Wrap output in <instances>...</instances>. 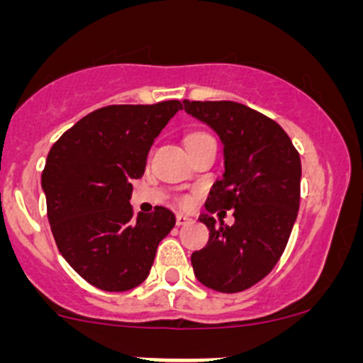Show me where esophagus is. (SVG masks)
<instances>
[{
	"instance_id": "1",
	"label": "esophagus",
	"mask_w": 363,
	"mask_h": 363,
	"mask_svg": "<svg viewBox=\"0 0 363 363\" xmlns=\"http://www.w3.org/2000/svg\"><path fill=\"white\" fill-rule=\"evenodd\" d=\"M175 223H177V226H184V225H189V223H191V219H189L188 216H184V214H177V218H175Z\"/></svg>"
}]
</instances>
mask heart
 I'll return each instance as SVG.
<instances>
[{"label": "heart", "instance_id": "b5f03b06", "mask_svg": "<svg viewBox=\"0 0 363 363\" xmlns=\"http://www.w3.org/2000/svg\"><path fill=\"white\" fill-rule=\"evenodd\" d=\"M205 137H208V135L200 133V131H196V133H189L188 137H186V147H188V145H191V144H195V142L202 140V138H205ZM189 202H191V200H189V199H181V205H182V207H186V205H189Z\"/></svg>", "mask_w": 363, "mask_h": 363}]
</instances>
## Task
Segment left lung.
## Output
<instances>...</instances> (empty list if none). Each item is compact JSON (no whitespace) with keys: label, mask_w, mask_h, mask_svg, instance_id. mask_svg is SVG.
<instances>
[{"label":"left lung","mask_w":363,"mask_h":363,"mask_svg":"<svg viewBox=\"0 0 363 363\" xmlns=\"http://www.w3.org/2000/svg\"><path fill=\"white\" fill-rule=\"evenodd\" d=\"M184 111L225 145V174L205 208L222 215L232 208L236 218L232 227L200 218L211 237L191 255L193 272L203 286L239 294L269 276L284 252L298 214L300 155L276 121L242 104L184 100Z\"/></svg>","instance_id":"obj_1"}]
</instances>
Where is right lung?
<instances>
[{"mask_svg":"<svg viewBox=\"0 0 363 363\" xmlns=\"http://www.w3.org/2000/svg\"><path fill=\"white\" fill-rule=\"evenodd\" d=\"M179 100L108 105L87 113L50 147L42 172L47 218L63 258L104 291L144 283L175 216L158 207L135 214L131 181L145 170L149 149L181 111Z\"/></svg>","mask_w":363,"mask_h":363,"instance_id":"add662e5","label":"right lung"}]
</instances>
